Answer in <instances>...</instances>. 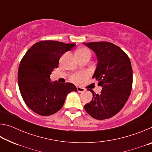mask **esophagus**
<instances>
[{
	"mask_svg": "<svg viewBox=\"0 0 152 152\" xmlns=\"http://www.w3.org/2000/svg\"><path fill=\"white\" fill-rule=\"evenodd\" d=\"M77 91H78V92H84L85 91V89L84 88H82L80 86H77Z\"/></svg>",
	"mask_w": 152,
	"mask_h": 152,
	"instance_id": "esophagus-1",
	"label": "esophagus"
}]
</instances>
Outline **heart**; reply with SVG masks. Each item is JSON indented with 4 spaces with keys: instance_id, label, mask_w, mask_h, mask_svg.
Returning a JSON list of instances; mask_svg holds the SVG:
<instances>
[{
    "instance_id": "heart-1",
    "label": "heart",
    "mask_w": 152,
    "mask_h": 152,
    "mask_svg": "<svg viewBox=\"0 0 152 152\" xmlns=\"http://www.w3.org/2000/svg\"><path fill=\"white\" fill-rule=\"evenodd\" d=\"M76 55L77 58L84 57V56H91V52L88 48H80L78 49L76 51ZM87 76L86 72H80L72 74L70 77V79L72 82L76 84H79Z\"/></svg>"
}]
</instances>
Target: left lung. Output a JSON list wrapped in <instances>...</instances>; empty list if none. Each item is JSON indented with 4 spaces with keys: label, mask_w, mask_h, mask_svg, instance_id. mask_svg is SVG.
<instances>
[{
    "label": "left lung",
    "mask_w": 152,
    "mask_h": 152,
    "mask_svg": "<svg viewBox=\"0 0 152 152\" xmlns=\"http://www.w3.org/2000/svg\"><path fill=\"white\" fill-rule=\"evenodd\" d=\"M93 50L98 64L92 78L102 87L101 94L92 93V101L84 109L94 119L102 120L114 116L124 107L131 94L133 70L129 58L119 46L107 42L84 43Z\"/></svg>",
    "instance_id": "1"
}]
</instances>
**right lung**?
<instances>
[{
	"label": "right lung",
	"mask_w": 152,
	"mask_h": 152,
	"mask_svg": "<svg viewBox=\"0 0 152 152\" xmlns=\"http://www.w3.org/2000/svg\"><path fill=\"white\" fill-rule=\"evenodd\" d=\"M75 45L41 41L33 45L23 57L18 70V84L23 99L33 112L42 116L54 114L62 107L68 94L77 91L73 84L51 82L50 80L61 56Z\"/></svg>",
	"instance_id": "right-lung-1"
}]
</instances>
